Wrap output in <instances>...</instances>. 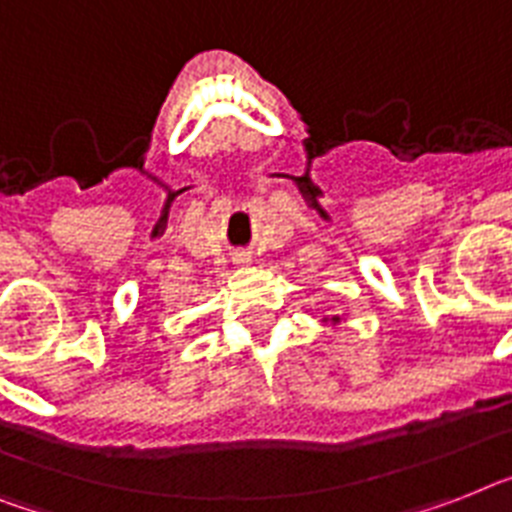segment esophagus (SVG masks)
I'll list each match as a JSON object with an SVG mask.
<instances>
[{
	"mask_svg": "<svg viewBox=\"0 0 512 512\" xmlns=\"http://www.w3.org/2000/svg\"><path fill=\"white\" fill-rule=\"evenodd\" d=\"M235 261H238V264H248V261H251V259H248L246 253H240V256H238V259H235Z\"/></svg>",
	"mask_w": 512,
	"mask_h": 512,
	"instance_id": "34e87169",
	"label": "esophagus"
}]
</instances>
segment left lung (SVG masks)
Returning a JSON list of instances; mask_svg holds the SVG:
<instances>
[{
	"label": "left lung",
	"instance_id": "left-lung-1",
	"mask_svg": "<svg viewBox=\"0 0 512 512\" xmlns=\"http://www.w3.org/2000/svg\"><path fill=\"white\" fill-rule=\"evenodd\" d=\"M332 324H340V316H332Z\"/></svg>",
	"mask_w": 512,
	"mask_h": 512
}]
</instances>
